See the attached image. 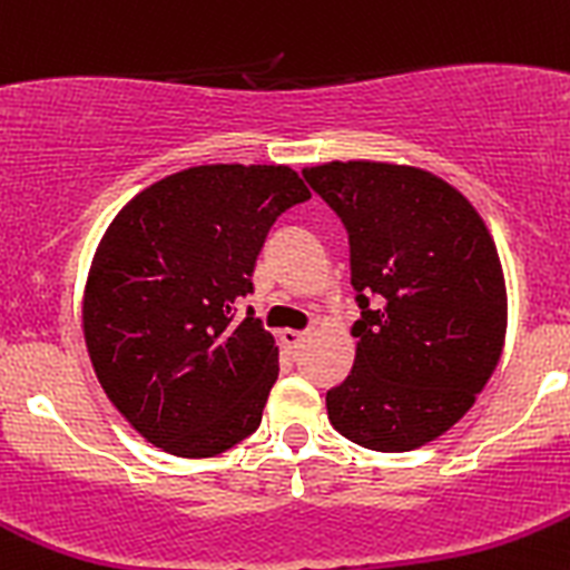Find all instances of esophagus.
I'll return each instance as SVG.
<instances>
[{
    "mask_svg": "<svg viewBox=\"0 0 570 570\" xmlns=\"http://www.w3.org/2000/svg\"><path fill=\"white\" fill-rule=\"evenodd\" d=\"M281 345L289 347V351H297V347L306 342V331H292V328H284L281 331Z\"/></svg>",
    "mask_w": 570,
    "mask_h": 570,
    "instance_id": "obj_1",
    "label": "esophagus"
}]
</instances>
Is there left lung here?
Here are the masks:
<instances>
[{
  "mask_svg": "<svg viewBox=\"0 0 570 570\" xmlns=\"http://www.w3.org/2000/svg\"><path fill=\"white\" fill-rule=\"evenodd\" d=\"M342 219L362 317L356 358L328 390V420L373 451L445 434L493 375L507 336V286L488 225L438 175L381 161L303 169Z\"/></svg>",
  "mask_w": 570,
  "mask_h": 570,
  "instance_id": "8db88e82",
  "label": "left lung"
}]
</instances>
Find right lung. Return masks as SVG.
<instances>
[{"instance_id": "obj_1", "label": "right lung", "mask_w": 570, "mask_h": 570, "mask_svg": "<svg viewBox=\"0 0 570 570\" xmlns=\"http://www.w3.org/2000/svg\"><path fill=\"white\" fill-rule=\"evenodd\" d=\"M295 169L191 167L138 191L105 230L82 295L94 373L147 443L186 460L250 438L278 379V347L253 312L264 239L308 200Z\"/></svg>"}]
</instances>
